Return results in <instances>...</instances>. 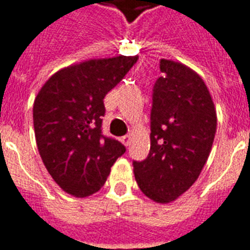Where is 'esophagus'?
<instances>
[{
	"label": "esophagus",
	"mask_w": 250,
	"mask_h": 250,
	"mask_svg": "<svg viewBox=\"0 0 250 250\" xmlns=\"http://www.w3.org/2000/svg\"><path fill=\"white\" fill-rule=\"evenodd\" d=\"M121 143H123L125 146H129V144H130V136H129V134H126V136L121 137Z\"/></svg>",
	"instance_id": "34e87169"
}]
</instances>
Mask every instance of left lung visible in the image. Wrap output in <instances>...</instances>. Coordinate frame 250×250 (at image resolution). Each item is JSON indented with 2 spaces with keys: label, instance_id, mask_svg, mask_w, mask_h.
Masks as SVG:
<instances>
[{
  "label": "left lung",
  "instance_id": "1",
  "mask_svg": "<svg viewBox=\"0 0 250 250\" xmlns=\"http://www.w3.org/2000/svg\"><path fill=\"white\" fill-rule=\"evenodd\" d=\"M163 76L153 87L150 152L133 161L141 192L158 204L174 201L196 183L212 150L217 114L197 73L181 62L161 60Z\"/></svg>",
  "mask_w": 250,
  "mask_h": 250
}]
</instances>
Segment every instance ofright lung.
Here are the masks:
<instances>
[{
	"instance_id": "right-lung-1",
	"label": "right lung",
	"mask_w": 250,
	"mask_h": 250,
	"mask_svg": "<svg viewBox=\"0 0 250 250\" xmlns=\"http://www.w3.org/2000/svg\"><path fill=\"white\" fill-rule=\"evenodd\" d=\"M137 60H87L56 72L40 89L33 105L36 143L43 165L63 192L81 198L98 192L126 150L103 134L104 98Z\"/></svg>"
}]
</instances>
